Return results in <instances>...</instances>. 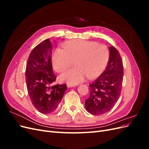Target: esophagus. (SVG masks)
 I'll return each instance as SVG.
<instances>
[{
	"instance_id": "esophagus-1",
	"label": "esophagus",
	"mask_w": 149,
	"mask_h": 149,
	"mask_svg": "<svg viewBox=\"0 0 149 149\" xmlns=\"http://www.w3.org/2000/svg\"><path fill=\"white\" fill-rule=\"evenodd\" d=\"M76 84H67V86L68 88H70V87H74V86H76Z\"/></svg>"
}]
</instances>
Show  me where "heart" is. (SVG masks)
<instances>
[{
    "mask_svg": "<svg viewBox=\"0 0 149 149\" xmlns=\"http://www.w3.org/2000/svg\"><path fill=\"white\" fill-rule=\"evenodd\" d=\"M65 49L56 48L52 55L54 70L63 73L74 65L76 67L61 75L60 79L71 84H77L88 76L96 78L109 60L110 51L106 45L83 40H73L63 44Z\"/></svg>",
    "mask_w": 149,
    "mask_h": 149,
    "instance_id": "1",
    "label": "heart"
}]
</instances>
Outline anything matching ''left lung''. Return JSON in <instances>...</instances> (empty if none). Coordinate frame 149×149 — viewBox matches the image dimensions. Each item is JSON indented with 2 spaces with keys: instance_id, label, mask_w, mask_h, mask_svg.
I'll return each instance as SVG.
<instances>
[{
  "instance_id": "left-lung-1",
  "label": "left lung",
  "mask_w": 149,
  "mask_h": 149,
  "mask_svg": "<svg viewBox=\"0 0 149 149\" xmlns=\"http://www.w3.org/2000/svg\"><path fill=\"white\" fill-rule=\"evenodd\" d=\"M106 70L89 84L90 95L85 100L86 110L101 115L112 109L120 96L123 81V63L119 51L111 47Z\"/></svg>"
}]
</instances>
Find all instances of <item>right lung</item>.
Here are the masks:
<instances>
[{"mask_svg": "<svg viewBox=\"0 0 149 149\" xmlns=\"http://www.w3.org/2000/svg\"><path fill=\"white\" fill-rule=\"evenodd\" d=\"M52 43L48 38L36 46L29 56L25 79L30 100L42 114L55 112L67 89L66 84H54L57 76L53 73Z\"/></svg>", "mask_w": 149, "mask_h": 149, "instance_id": "add662e5", "label": "right lung"}]
</instances>
